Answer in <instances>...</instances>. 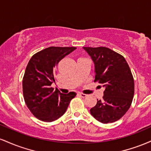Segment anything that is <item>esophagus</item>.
<instances>
[{"label":"esophagus","mask_w":151,"mask_h":151,"mask_svg":"<svg viewBox=\"0 0 151 151\" xmlns=\"http://www.w3.org/2000/svg\"><path fill=\"white\" fill-rule=\"evenodd\" d=\"M77 95H79V96H81V97H83V98L86 97V96H87V95L85 94V93H81V92H78L77 93Z\"/></svg>","instance_id":"obj_1"}]
</instances>
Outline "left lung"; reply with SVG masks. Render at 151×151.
I'll return each mask as SVG.
<instances>
[{"label":"left lung","mask_w":151,"mask_h":151,"mask_svg":"<svg viewBox=\"0 0 151 151\" xmlns=\"http://www.w3.org/2000/svg\"><path fill=\"white\" fill-rule=\"evenodd\" d=\"M94 64V81L105 88L102 100H98L90 113L103 124L115 122L126 113L134 94V80L122 55L105 47H83Z\"/></svg>","instance_id":"1"}]
</instances>
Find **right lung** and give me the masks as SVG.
I'll list each match as a JSON object with an SVG mask.
<instances>
[{"instance_id":"right-lung-1","label":"right lung","mask_w":151,"mask_h":151,"mask_svg":"<svg viewBox=\"0 0 151 151\" xmlns=\"http://www.w3.org/2000/svg\"><path fill=\"white\" fill-rule=\"evenodd\" d=\"M77 48L50 47L35 54L27 64L22 79L25 104L40 120L52 122L65 113L76 93L67 94L54 89L55 74L58 63Z\"/></svg>"}]
</instances>
